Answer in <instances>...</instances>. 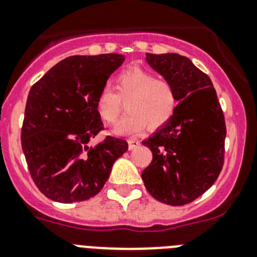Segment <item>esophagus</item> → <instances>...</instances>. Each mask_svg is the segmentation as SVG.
Masks as SVG:
<instances>
[{"label":"esophagus","mask_w":257,"mask_h":257,"mask_svg":"<svg viewBox=\"0 0 257 257\" xmlns=\"http://www.w3.org/2000/svg\"><path fill=\"white\" fill-rule=\"evenodd\" d=\"M139 145H140V141L137 140V139H128V147H129V149L137 148Z\"/></svg>","instance_id":"esophagus-1"}]
</instances>
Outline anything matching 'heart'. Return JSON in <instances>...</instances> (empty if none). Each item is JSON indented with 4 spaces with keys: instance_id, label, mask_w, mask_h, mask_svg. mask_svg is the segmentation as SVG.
I'll list each match as a JSON object with an SVG mask.
<instances>
[{
    "instance_id": "b5f03b06",
    "label": "heart",
    "mask_w": 257,
    "mask_h": 257,
    "mask_svg": "<svg viewBox=\"0 0 257 257\" xmlns=\"http://www.w3.org/2000/svg\"><path fill=\"white\" fill-rule=\"evenodd\" d=\"M114 90L102 86L96 97V112L102 122L114 124L126 101V116L116 125L117 135H136L145 126L159 129L167 125L179 106L175 86L148 70L131 68L121 72Z\"/></svg>"
}]
</instances>
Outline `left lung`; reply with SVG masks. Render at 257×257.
I'll return each mask as SVG.
<instances>
[{
	"instance_id": "obj_1",
	"label": "left lung",
	"mask_w": 257,
	"mask_h": 257,
	"mask_svg": "<svg viewBox=\"0 0 257 257\" xmlns=\"http://www.w3.org/2000/svg\"><path fill=\"white\" fill-rule=\"evenodd\" d=\"M147 62L175 86L179 106L168 124L143 141L153 159L141 177L156 200L185 205L207 192L223 168L224 113L211 78L189 58L147 53Z\"/></svg>"
}]
</instances>
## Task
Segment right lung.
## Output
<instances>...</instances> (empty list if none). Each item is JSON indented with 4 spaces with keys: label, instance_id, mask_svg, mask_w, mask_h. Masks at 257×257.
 I'll return each instance as SVG.
<instances>
[{
    "label": "right lung",
    "instance_id": "obj_1",
    "mask_svg": "<svg viewBox=\"0 0 257 257\" xmlns=\"http://www.w3.org/2000/svg\"><path fill=\"white\" fill-rule=\"evenodd\" d=\"M124 62L116 53L72 56L46 72L28 94L21 145L34 184L49 199L76 203L102 189L113 163L128 149L122 139L106 136L96 112V97Z\"/></svg>",
    "mask_w": 257,
    "mask_h": 257
}]
</instances>
